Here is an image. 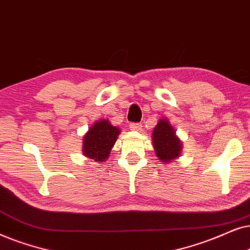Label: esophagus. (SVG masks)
Returning a JSON list of instances; mask_svg holds the SVG:
<instances>
[{
    "instance_id": "esophagus-1",
    "label": "esophagus",
    "mask_w": 250,
    "mask_h": 250,
    "mask_svg": "<svg viewBox=\"0 0 250 250\" xmlns=\"http://www.w3.org/2000/svg\"><path fill=\"white\" fill-rule=\"evenodd\" d=\"M130 129L132 131H142V125H139V123H130Z\"/></svg>"
}]
</instances>
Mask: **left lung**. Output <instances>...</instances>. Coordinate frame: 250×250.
Masks as SVG:
<instances>
[{
    "instance_id": "8db88e82",
    "label": "left lung",
    "mask_w": 250,
    "mask_h": 250,
    "mask_svg": "<svg viewBox=\"0 0 250 250\" xmlns=\"http://www.w3.org/2000/svg\"><path fill=\"white\" fill-rule=\"evenodd\" d=\"M155 154L165 164H170L182 154L183 144L167 118H161L152 134Z\"/></svg>"
}]
</instances>
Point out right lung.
I'll return each instance as SVG.
<instances>
[{"instance_id": "obj_1", "label": "right lung", "mask_w": 250, "mask_h": 250, "mask_svg": "<svg viewBox=\"0 0 250 250\" xmlns=\"http://www.w3.org/2000/svg\"><path fill=\"white\" fill-rule=\"evenodd\" d=\"M121 130L107 119L95 122L83 136L82 154L96 162L106 161Z\"/></svg>"}]
</instances>
